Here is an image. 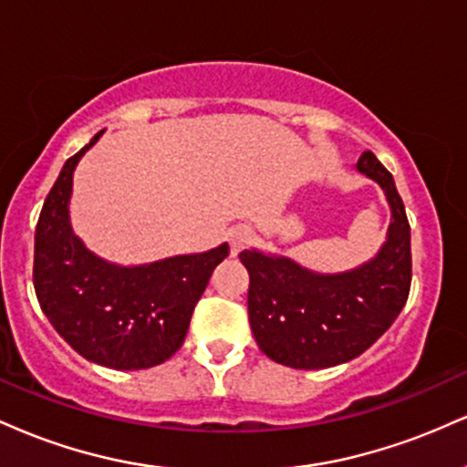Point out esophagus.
Returning a JSON list of instances; mask_svg holds the SVG:
<instances>
[{
    "label": "esophagus",
    "mask_w": 467,
    "mask_h": 467,
    "mask_svg": "<svg viewBox=\"0 0 467 467\" xmlns=\"http://www.w3.org/2000/svg\"><path fill=\"white\" fill-rule=\"evenodd\" d=\"M228 241H230V252H233V254H239V252L252 241V230L248 226H234L228 233Z\"/></svg>",
    "instance_id": "esophagus-1"
}]
</instances>
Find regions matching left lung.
I'll use <instances>...</instances> for the list:
<instances>
[{"label": "left lung", "mask_w": 467, "mask_h": 467, "mask_svg": "<svg viewBox=\"0 0 467 467\" xmlns=\"http://www.w3.org/2000/svg\"><path fill=\"white\" fill-rule=\"evenodd\" d=\"M356 169L378 182L390 206L387 241L367 264L337 275L287 256L244 250L248 316L256 345L292 368H327L358 358L395 323L410 292V226L393 175L371 151Z\"/></svg>", "instance_id": "8db88e82"}]
</instances>
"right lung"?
<instances>
[{
  "label": "right lung",
  "mask_w": 467,
  "mask_h": 467,
  "mask_svg": "<svg viewBox=\"0 0 467 467\" xmlns=\"http://www.w3.org/2000/svg\"><path fill=\"white\" fill-rule=\"evenodd\" d=\"M99 131L63 164L35 230L32 281L41 309L58 336L85 360L118 371L162 364L180 349L192 309L228 244L200 254H180L147 265L100 259L69 223L72 175Z\"/></svg>",
  "instance_id": "right-lung-1"
}]
</instances>
